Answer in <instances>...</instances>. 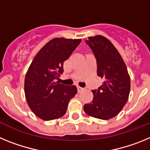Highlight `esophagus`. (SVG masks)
<instances>
[{"instance_id": "obj_1", "label": "esophagus", "mask_w": 150, "mask_h": 150, "mask_svg": "<svg viewBox=\"0 0 150 150\" xmlns=\"http://www.w3.org/2000/svg\"><path fill=\"white\" fill-rule=\"evenodd\" d=\"M77 89H78V91H79V92H80V91H83V90H84L85 88H83V87H80V86H77Z\"/></svg>"}]
</instances>
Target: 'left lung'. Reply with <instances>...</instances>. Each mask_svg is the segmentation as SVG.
Returning a JSON list of instances; mask_svg holds the SVG:
<instances>
[{
  "mask_svg": "<svg viewBox=\"0 0 150 150\" xmlns=\"http://www.w3.org/2000/svg\"><path fill=\"white\" fill-rule=\"evenodd\" d=\"M89 46L97 61L98 76L104 79L98 89L92 90L94 98L84 105L88 116L107 120L120 113L128 99L131 80L126 65L116 47L101 35L89 37Z\"/></svg>",
  "mask_w": 150,
  "mask_h": 150,
  "instance_id": "obj_1",
  "label": "left lung"
}]
</instances>
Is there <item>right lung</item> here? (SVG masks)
<instances>
[{"mask_svg": "<svg viewBox=\"0 0 150 150\" xmlns=\"http://www.w3.org/2000/svg\"><path fill=\"white\" fill-rule=\"evenodd\" d=\"M81 39L56 38L51 40L34 57L25 78V94L34 114L45 121L56 120L65 114L67 105L77 92L75 86L59 81L63 64Z\"/></svg>", "mask_w": 150, "mask_h": 150, "instance_id": "1", "label": "right lung"}]
</instances>
